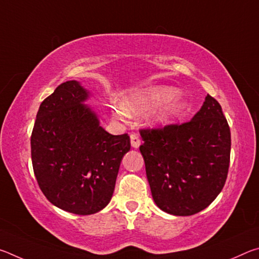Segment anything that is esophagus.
I'll return each instance as SVG.
<instances>
[{"mask_svg": "<svg viewBox=\"0 0 259 259\" xmlns=\"http://www.w3.org/2000/svg\"><path fill=\"white\" fill-rule=\"evenodd\" d=\"M130 140H131V146L134 148H138L140 145V136L136 133L130 134Z\"/></svg>", "mask_w": 259, "mask_h": 259, "instance_id": "obj_1", "label": "esophagus"}]
</instances>
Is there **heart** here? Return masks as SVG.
Returning <instances> with one entry per match:
<instances>
[{"label":"heart","instance_id":"heart-1","mask_svg":"<svg viewBox=\"0 0 259 259\" xmlns=\"http://www.w3.org/2000/svg\"><path fill=\"white\" fill-rule=\"evenodd\" d=\"M177 96L176 88L152 87L125 97L122 102V107L126 114H138L157 106L153 117L157 122H166L179 115L186 107V103ZM123 111L120 107H115L113 113L115 116H122Z\"/></svg>","mask_w":259,"mask_h":259}]
</instances>
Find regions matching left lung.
Masks as SVG:
<instances>
[{
    "label": "left lung",
    "mask_w": 259,
    "mask_h": 259,
    "mask_svg": "<svg viewBox=\"0 0 259 259\" xmlns=\"http://www.w3.org/2000/svg\"><path fill=\"white\" fill-rule=\"evenodd\" d=\"M139 133L152 196L161 210L191 216L217 198L229 174L231 130L216 99L207 95L191 121Z\"/></svg>",
    "instance_id": "1"
}]
</instances>
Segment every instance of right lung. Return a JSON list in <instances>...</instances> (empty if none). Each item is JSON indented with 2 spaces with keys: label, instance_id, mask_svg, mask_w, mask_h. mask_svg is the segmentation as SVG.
I'll return each instance as SVG.
<instances>
[{
  "label": "right lung",
  "instance_id": "add662e5",
  "mask_svg": "<svg viewBox=\"0 0 259 259\" xmlns=\"http://www.w3.org/2000/svg\"><path fill=\"white\" fill-rule=\"evenodd\" d=\"M85 89L61 83L40 105L30 136L34 175L56 207L91 214L112 199L121 160L130 150L128 134L114 136L82 104Z\"/></svg>",
  "mask_w": 259,
  "mask_h": 259
}]
</instances>
